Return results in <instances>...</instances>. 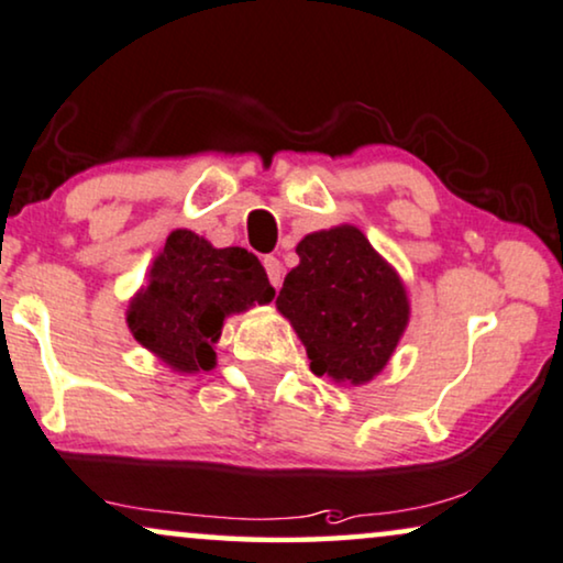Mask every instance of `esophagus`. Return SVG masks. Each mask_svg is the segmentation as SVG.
Wrapping results in <instances>:
<instances>
[{
    "instance_id": "obj_1",
    "label": "esophagus",
    "mask_w": 563,
    "mask_h": 563,
    "mask_svg": "<svg viewBox=\"0 0 563 563\" xmlns=\"http://www.w3.org/2000/svg\"><path fill=\"white\" fill-rule=\"evenodd\" d=\"M264 268H266V274H268V282H272L274 287L279 289L282 287V264H279V258H274V255H266Z\"/></svg>"
}]
</instances>
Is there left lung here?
<instances>
[{
	"instance_id": "8db88e82",
	"label": "left lung",
	"mask_w": 563,
	"mask_h": 563,
	"mask_svg": "<svg viewBox=\"0 0 563 563\" xmlns=\"http://www.w3.org/2000/svg\"><path fill=\"white\" fill-rule=\"evenodd\" d=\"M276 310L308 352L310 369L339 385H367L404 339L406 284L354 224L318 230L297 243Z\"/></svg>"
}]
</instances>
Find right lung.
Here are the masks:
<instances>
[{
    "label": "right lung",
    "instance_id": "right-lung-1",
    "mask_svg": "<svg viewBox=\"0 0 563 563\" xmlns=\"http://www.w3.org/2000/svg\"><path fill=\"white\" fill-rule=\"evenodd\" d=\"M274 287L245 247H214L191 230H173L147 282L129 299L134 339L180 375L214 369V344L230 316L268 305Z\"/></svg>",
    "mask_w": 563,
    "mask_h": 563
}]
</instances>
